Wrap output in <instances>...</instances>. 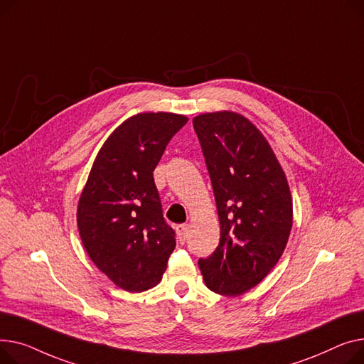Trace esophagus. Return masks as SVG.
<instances>
[{
	"instance_id": "obj_1",
	"label": "esophagus",
	"mask_w": 364,
	"mask_h": 364,
	"mask_svg": "<svg viewBox=\"0 0 364 364\" xmlns=\"http://www.w3.org/2000/svg\"><path fill=\"white\" fill-rule=\"evenodd\" d=\"M176 233H178V240L181 244L185 242L186 233H188V225H178L176 226Z\"/></svg>"
}]
</instances>
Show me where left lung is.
I'll return each mask as SVG.
<instances>
[{"mask_svg":"<svg viewBox=\"0 0 364 364\" xmlns=\"http://www.w3.org/2000/svg\"><path fill=\"white\" fill-rule=\"evenodd\" d=\"M215 192L220 242L198 266L207 288L238 296L279 262L292 228V197L263 134L240 113L192 119Z\"/></svg>","mask_w":364,"mask_h":364,"instance_id":"1","label":"left lung"}]
</instances>
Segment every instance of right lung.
Instances as JSON below:
<instances>
[{
	"label": "right lung",
	"mask_w": 364,
	"mask_h": 364,
	"mask_svg": "<svg viewBox=\"0 0 364 364\" xmlns=\"http://www.w3.org/2000/svg\"><path fill=\"white\" fill-rule=\"evenodd\" d=\"M183 114L138 113L105 139L77 203V229L94 264L129 292L156 287L176 247L153 172Z\"/></svg>",
	"instance_id": "obj_1"
}]
</instances>
